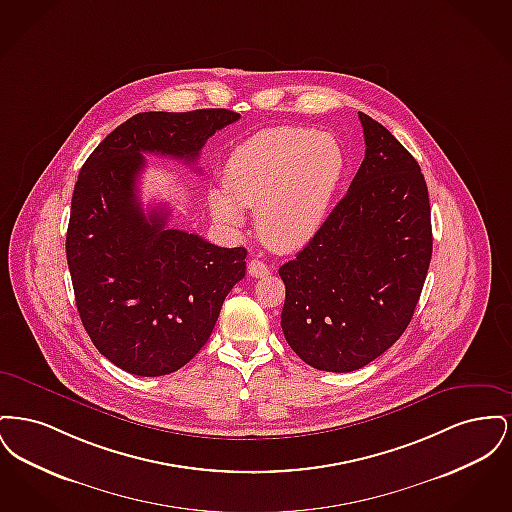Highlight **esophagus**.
Segmentation results:
<instances>
[{"mask_svg":"<svg viewBox=\"0 0 512 512\" xmlns=\"http://www.w3.org/2000/svg\"><path fill=\"white\" fill-rule=\"evenodd\" d=\"M247 272L253 276V278H263L270 274V268L265 265L261 259H251L249 265H247Z\"/></svg>","mask_w":512,"mask_h":512,"instance_id":"34e87169","label":"esophagus"}]
</instances>
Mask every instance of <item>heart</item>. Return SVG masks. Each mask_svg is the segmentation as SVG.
Wrapping results in <instances>:
<instances>
[{"label": "heart", "mask_w": 512, "mask_h": 512, "mask_svg": "<svg viewBox=\"0 0 512 512\" xmlns=\"http://www.w3.org/2000/svg\"><path fill=\"white\" fill-rule=\"evenodd\" d=\"M345 155L326 132L274 126L249 136L224 167L226 194H211L213 215L240 226V207L257 209V232L265 244L292 251L322 228L340 190Z\"/></svg>", "instance_id": "heart-1"}]
</instances>
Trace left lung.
Returning a JSON list of instances; mask_svg holds the SVG:
<instances>
[{"mask_svg": "<svg viewBox=\"0 0 512 512\" xmlns=\"http://www.w3.org/2000/svg\"><path fill=\"white\" fill-rule=\"evenodd\" d=\"M365 159L322 228L278 274L282 330L326 372L372 363L413 318L432 259L426 180L388 128L359 113Z\"/></svg>", "mask_w": 512, "mask_h": 512, "instance_id": "left-lung-1", "label": "left lung"}]
</instances>
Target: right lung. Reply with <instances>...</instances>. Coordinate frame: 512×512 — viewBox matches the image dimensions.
<instances>
[{
	"instance_id": "right-lung-1",
	"label": "right lung",
	"mask_w": 512,
	"mask_h": 512,
	"mask_svg": "<svg viewBox=\"0 0 512 512\" xmlns=\"http://www.w3.org/2000/svg\"><path fill=\"white\" fill-rule=\"evenodd\" d=\"M240 113H138L117 126L78 172L67 263L80 320L113 365L165 376L207 343L220 307L245 276V247H219L167 228L169 209L144 213L136 182L144 153L195 163Z\"/></svg>"
}]
</instances>
